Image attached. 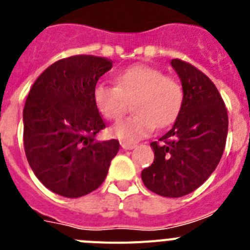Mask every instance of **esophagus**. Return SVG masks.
Masks as SVG:
<instances>
[{
	"label": "esophagus",
	"mask_w": 250,
	"mask_h": 250,
	"mask_svg": "<svg viewBox=\"0 0 250 250\" xmlns=\"http://www.w3.org/2000/svg\"><path fill=\"white\" fill-rule=\"evenodd\" d=\"M135 146H136L135 144H129V143H121V147H123V149H125V150H132Z\"/></svg>",
	"instance_id": "esophagus-1"
}]
</instances>
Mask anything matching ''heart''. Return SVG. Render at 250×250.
<instances>
[{
  "instance_id": "obj_1",
  "label": "heart",
  "mask_w": 250,
  "mask_h": 250,
  "mask_svg": "<svg viewBox=\"0 0 250 250\" xmlns=\"http://www.w3.org/2000/svg\"><path fill=\"white\" fill-rule=\"evenodd\" d=\"M94 103L106 120L118 121L126 111L127 101L134 100V116L110 129L114 138L135 144L154 131L167 127L180 115L184 105V89L178 79L164 75L160 68L132 65L118 72L115 85L101 83L95 86Z\"/></svg>"
}]
</instances>
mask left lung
Instances as JSON below:
<instances>
[{"label": "left lung", "mask_w": 250, "mask_h": 250, "mask_svg": "<svg viewBox=\"0 0 250 250\" xmlns=\"http://www.w3.org/2000/svg\"><path fill=\"white\" fill-rule=\"evenodd\" d=\"M184 89V105L173 127L150 146L154 163L141 171L145 187L167 198L191 193L219 164L228 135V112L219 91L200 70L171 60Z\"/></svg>", "instance_id": "obj_1"}]
</instances>
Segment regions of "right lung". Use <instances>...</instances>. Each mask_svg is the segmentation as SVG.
Returning a JSON list of instances; mask_svg holds the SVG:
<instances>
[{
  "label": "right lung",
  "instance_id": "right-lung-1",
  "mask_svg": "<svg viewBox=\"0 0 250 250\" xmlns=\"http://www.w3.org/2000/svg\"><path fill=\"white\" fill-rule=\"evenodd\" d=\"M112 67L91 55L48 66L31 87L23 107V146L31 169L51 191L80 198L98 189L119 151L118 140H96L105 127L95 106L98 80Z\"/></svg>",
  "mask_w": 250,
  "mask_h": 250
}]
</instances>
